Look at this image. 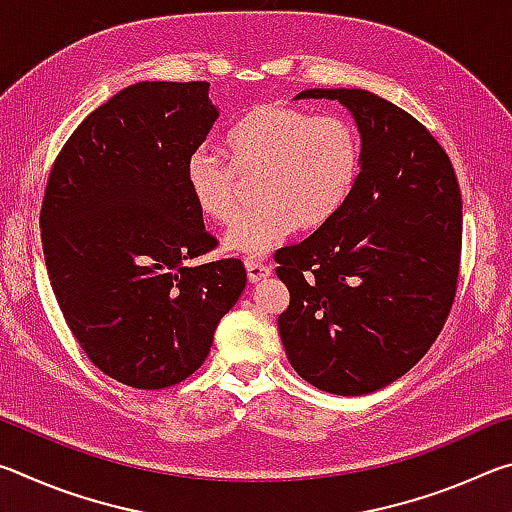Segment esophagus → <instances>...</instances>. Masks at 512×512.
Segmentation results:
<instances>
[{
  "instance_id": "1",
  "label": "esophagus",
  "mask_w": 512,
  "mask_h": 512,
  "mask_svg": "<svg viewBox=\"0 0 512 512\" xmlns=\"http://www.w3.org/2000/svg\"><path fill=\"white\" fill-rule=\"evenodd\" d=\"M246 273H248L250 282H259V280H266V277L271 275L273 271H271V266H268V264L259 262V259L248 257L246 259Z\"/></svg>"
}]
</instances>
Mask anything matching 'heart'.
<instances>
[{
    "instance_id": "b5f03b06",
    "label": "heart",
    "mask_w": 512,
    "mask_h": 512,
    "mask_svg": "<svg viewBox=\"0 0 512 512\" xmlns=\"http://www.w3.org/2000/svg\"><path fill=\"white\" fill-rule=\"evenodd\" d=\"M230 165L210 149H196L185 183L198 212L216 223L235 219L241 185L253 180L248 212L232 223L225 248L264 255L291 228L316 230L348 201L361 171V142L348 119L309 115L266 103L250 110L223 137Z\"/></svg>"
}]
</instances>
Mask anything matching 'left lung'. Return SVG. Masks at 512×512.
Here are the masks:
<instances>
[{"label":"left lung","mask_w":512,"mask_h":512,"mask_svg":"<svg viewBox=\"0 0 512 512\" xmlns=\"http://www.w3.org/2000/svg\"><path fill=\"white\" fill-rule=\"evenodd\" d=\"M332 99L361 133V171L345 205L275 253L291 293L277 318L293 370L334 395L379 391L418 363L452 311L463 244L461 189L427 128L366 90Z\"/></svg>","instance_id":"8db88e82"}]
</instances>
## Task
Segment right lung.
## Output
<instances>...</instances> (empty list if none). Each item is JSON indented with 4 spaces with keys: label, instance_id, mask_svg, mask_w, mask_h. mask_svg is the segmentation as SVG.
<instances>
[{
    "label": "right lung",
    "instance_id": "obj_1",
    "mask_svg": "<svg viewBox=\"0 0 512 512\" xmlns=\"http://www.w3.org/2000/svg\"><path fill=\"white\" fill-rule=\"evenodd\" d=\"M207 90H121L69 135L42 198V250L67 327L101 372L142 391L194 375L246 287L241 259L192 264L219 244L185 183L219 117Z\"/></svg>",
    "mask_w": 512,
    "mask_h": 512
}]
</instances>
